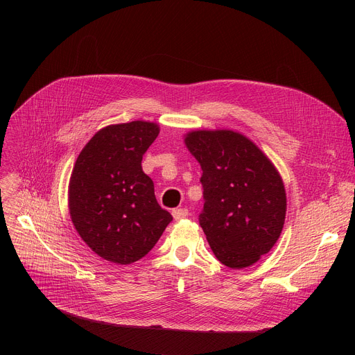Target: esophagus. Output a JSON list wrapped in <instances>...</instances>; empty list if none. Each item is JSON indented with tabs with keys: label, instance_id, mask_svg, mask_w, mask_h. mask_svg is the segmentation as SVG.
<instances>
[{
	"label": "esophagus",
	"instance_id": "esophagus-1",
	"mask_svg": "<svg viewBox=\"0 0 355 355\" xmlns=\"http://www.w3.org/2000/svg\"><path fill=\"white\" fill-rule=\"evenodd\" d=\"M189 216V210L187 209H175L173 210V217L175 220H182Z\"/></svg>",
	"mask_w": 355,
	"mask_h": 355
}]
</instances>
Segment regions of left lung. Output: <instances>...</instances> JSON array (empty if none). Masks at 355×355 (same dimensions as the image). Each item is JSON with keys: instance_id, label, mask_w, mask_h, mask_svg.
<instances>
[{"instance_id": "obj_1", "label": "left lung", "mask_w": 355, "mask_h": 355, "mask_svg": "<svg viewBox=\"0 0 355 355\" xmlns=\"http://www.w3.org/2000/svg\"><path fill=\"white\" fill-rule=\"evenodd\" d=\"M185 145L202 170L198 221L213 253L232 269L256 263L284 229L281 175L250 139L233 130H194Z\"/></svg>"}]
</instances>
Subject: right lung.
Returning a JSON list of instances; mask_svg holds the SVG:
<instances>
[{
    "instance_id": "right-lung-1",
    "label": "right lung",
    "mask_w": 355,
    "mask_h": 355,
    "mask_svg": "<svg viewBox=\"0 0 355 355\" xmlns=\"http://www.w3.org/2000/svg\"><path fill=\"white\" fill-rule=\"evenodd\" d=\"M159 134L134 121L95 134L74 164L69 210L85 243L102 259L129 265L151 250L173 216L161 209L142 157Z\"/></svg>"
}]
</instances>
